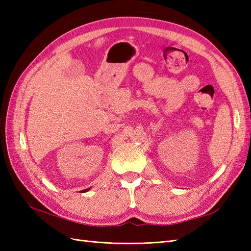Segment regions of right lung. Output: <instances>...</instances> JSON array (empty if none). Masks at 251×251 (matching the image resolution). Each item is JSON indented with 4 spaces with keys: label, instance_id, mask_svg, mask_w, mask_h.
I'll return each instance as SVG.
<instances>
[{
    "label": "right lung",
    "instance_id": "1",
    "mask_svg": "<svg viewBox=\"0 0 251 251\" xmlns=\"http://www.w3.org/2000/svg\"><path fill=\"white\" fill-rule=\"evenodd\" d=\"M89 190V188L88 189H86V190H84V191H82V192H86V191H88Z\"/></svg>",
    "mask_w": 251,
    "mask_h": 251
}]
</instances>
